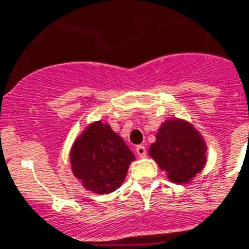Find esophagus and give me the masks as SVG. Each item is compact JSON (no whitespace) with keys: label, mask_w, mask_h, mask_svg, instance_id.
<instances>
[{"label":"esophagus","mask_w":249,"mask_h":249,"mask_svg":"<svg viewBox=\"0 0 249 249\" xmlns=\"http://www.w3.org/2000/svg\"><path fill=\"white\" fill-rule=\"evenodd\" d=\"M136 153H137V155L140 158H145L146 155H147V150H146L145 146L138 145L137 147H136Z\"/></svg>","instance_id":"34e87169"}]
</instances>
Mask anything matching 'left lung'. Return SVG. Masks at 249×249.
<instances>
[{
    "label": "left lung",
    "mask_w": 249,
    "mask_h": 249,
    "mask_svg": "<svg viewBox=\"0 0 249 249\" xmlns=\"http://www.w3.org/2000/svg\"><path fill=\"white\" fill-rule=\"evenodd\" d=\"M151 143L149 154L171 181L188 183L201 172L206 163L204 138L188 121L171 119L164 121Z\"/></svg>",
    "instance_id": "obj_1"
}]
</instances>
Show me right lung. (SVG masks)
I'll return each instance as SVG.
<instances>
[{"label": "right lung", "mask_w": 249, "mask_h": 249, "mask_svg": "<svg viewBox=\"0 0 249 249\" xmlns=\"http://www.w3.org/2000/svg\"><path fill=\"white\" fill-rule=\"evenodd\" d=\"M134 154L123 138L102 121L92 123L73 143L71 171L87 191L107 195L120 188Z\"/></svg>", "instance_id": "right-lung-1"}]
</instances>
